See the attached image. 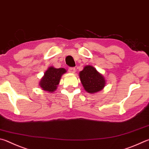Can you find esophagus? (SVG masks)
I'll return each mask as SVG.
<instances>
[{"instance_id":"34e87169","label":"esophagus","mask_w":149,"mask_h":149,"mask_svg":"<svg viewBox=\"0 0 149 149\" xmlns=\"http://www.w3.org/2000/svg\"><path fill=\"white\" fill-rule=\"evenodd\" d=\"M68 72L70 73H72V74H74L75 72V68L74 67H70L68 68Z\"/></svg>"}]
</instances>
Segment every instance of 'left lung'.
<instances>
[{"mask_svg": "<svg viewBox=\"0 0 149 149\" xmlns=\"http://www.w3.org/2000/svg\"><path fill=\"white\" fill-rule=\"evenodd\" d=\"M79 77L84 89L88 93H96L102 91L105 86L104 77L92 66L84 68L79 72Z\"/></svg>", "mask_w": 149, "mask_h": 149, "instance_id": "left-lung-1", "label": "left lung"}]
</instances>
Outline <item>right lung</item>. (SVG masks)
<instances>
[{"label": "right lung", "mask_w": 149, "mask_h": 149, "mask_svg": "<svg viewBox=\"0 0 149 149\" xmlns=\"http://www.w3.org/2000/svg\"><path fill=\"white\" fill-rule=\"evenodd\" d=\"M66 72V70L63 68H55L53 66L49 67L40 81V87L44 91L53 93L57 88L62 75Z\"/></svg>", "instance_id": "obj_1"}]
</instances>
